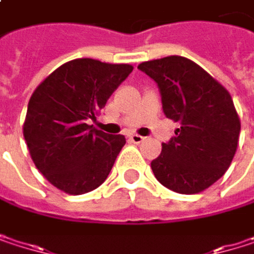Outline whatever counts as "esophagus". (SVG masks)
<instances>
[{
    "label": "esophagus",
    "instance_id": "34e87169",
    "mask_svg": "<svg viewBox=\"0 0 254 254\" xmlns=\"http://www.w3.org/2000/svg\"><path fill=\"white\" fill-rule=\"evenodd\" d=\"M129 139H130L133 144H139V142H142L145 138L141 136V135H138V133H132V135H129Z\"/></svg>",
    "mask_w": 254,
    "mask_h": 254
}]
</instances>
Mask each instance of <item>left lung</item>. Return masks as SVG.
Masks as SVG:
<instances>
[{"instance_id": "1", "label": "left lung", "mask_w": 254, "mask_h": 254, "mask_svg": "<svg viewBox=\"0 0 254 254\" xmlns=\"http://www.w3.org/2000/svg\"><path fill=\"white\" fill-rule=\"evenodd\" d=\"M138 69L156 80L166 118L181 124L151 162L154 177L179 194L204 191L227 172L237 151L241 124L229 92L181 56L144 62Z\"/></svg>"}]
</instances>
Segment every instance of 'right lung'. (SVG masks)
Returning <instances> with one entry per match:
<instances>
[{
    "label": "right lung",
    "mask_w": 254,
    "mask_h": 254,
    "mask_svg": "<svg viewBox=\"0 0 254 254\" xmlns=\"http://www.w3.org/2000/svg\"><path fill=\"white\" fill-rule=\"evenodd\" d=\"M132 69L76 59L57 67L33 91L23 124L25 141L36 169L63 192H89L109 177L127 139L86 121L95 119Z\"/></svg>",
    "instance_id": "add662e5"
}]
</instances>
